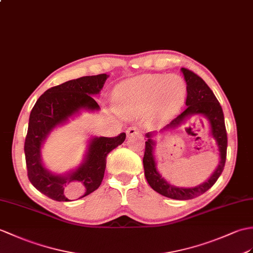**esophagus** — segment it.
<instances>
[{"label":"esophagus","instance_id":"34e87169","mask_svg":"<svg viewBox=\"0 0 253 253\" xmlns=\"http://www.w3.org/2000/svg\"><path fill=\"white\" fill-rule=\"evenodd\" d=\"M140 132V128L138 126H131V127H128L126 133L128 137H132L134 134H138Z\"/></svg>","mask_w":253,"mask_h":253}]
</instances>
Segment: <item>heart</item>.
Masks as SVG:
<instances>
[{
    "instance_id": "heart-1",
    "label": "heart",
    "mask_w": 253,
    "mask_h": 253,
    "mask_svg": "<svg viewBox=\"0 0 253 253\" xmlns=\"http://www.w3.org/2000/svg\"><path fill=\"white\" fill-rule=\"evenodd\" d=\"M185 83L178 75L144 74L122 82L114 88L113 100L119 112L136 115L154 108L158 114H174L185 96Z\"/></svg>"
}]
</instances>
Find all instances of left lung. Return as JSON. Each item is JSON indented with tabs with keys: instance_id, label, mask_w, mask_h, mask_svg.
Listing matches in <instances>:
<instances>
[{
	"instance_id": "obj_1",
	"label": "left lung",
	"mask_w": 253,
	"mask_h": 253,
	"mask_svg": "<svg viewBox=\"0 0 253 253\" xmlns=\"http://www.w3.org/2000/svg\"><path fill=\"white\" fill-rule=\"evenodd\" d=\"M181 71L183 73L184 80L186 82V109L179 116L170 122L167 126L164 127L161 131L174 129L175 127L180 126L182 123L189 120L191 116L199 115L204 117L208 122L210 133L215 140L216 146H218L220 155L219 165L207 181H205L204 183L197 186L179 187L171 185L157 171L154 156V132H148L145 134L148 140L145 141L143 167L145 179L154 191L162 194L163 196L178 199V201H186V199L195 198L202 195L205 192H207L215 183L216 180L219 179L225 165L227 134L222 108L212 90L210 89L209 86L205 83V81L202 78H199L197 74L185 68H182Z\"/></svg>"
}]
</instances>
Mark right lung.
Returning a JSON list of instances; mask_svg holds the SVG:
<instances>
[{
	"label": "right lung",
	"instance_id": "obj_1",
	"mask_svg": "<svg viewBox=\"0 0 253 253\" xmlns=\"http://www.w3.org/2000/svg\"><path fill=\"white\" fill-rule=\"evenodd\" d=\"M108 78L107 74L83 76L51 87L31 111L25 141L28 178L35 189L54 201L70 202L96 191L104 177L108 154L126 139L125 132L113 138H91L83 163L64 174L50 172L42 163L41 149L52 129L66 124L81 110L100 109L92 96L98 95Z\"/></svg>",
	"mask_w": 253,
	"mask_h": 253
}]
</instances>
